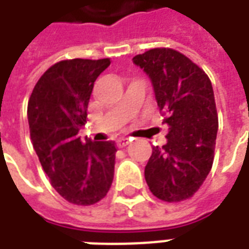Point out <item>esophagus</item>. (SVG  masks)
Wrapping results in <instances>:
<instances>
[{
	"label": "esophagus",
	"instance_id": "1",
	"mask_svg": "<svg viewBox=\"0 0 249 249\" xmlns=\"http://www.w3.org/2000/svg\"><path fill=\"white\" fill-rule=\"evenodd\" d=\"M129 139H119V140H117V146H119V148H124V146H126L129 144Z\"/></svg>",
	"mask_w": 249,
	"mask_h": 249
}]
</instances>
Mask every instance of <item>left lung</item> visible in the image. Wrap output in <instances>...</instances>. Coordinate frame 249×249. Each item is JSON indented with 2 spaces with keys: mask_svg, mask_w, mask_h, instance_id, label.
I'll return each mask as SVG.
<instances>
[{
  "mask_svg": "<svg viewBox=\"0 0 249 249\" xmlns=\"http://www.w3.org/2000/svg\"><path fill=\"white\" fill-rule=\"evenodd\" d=\"M149 77L169 126L167 144L153 146L145 165L151 192L168 203L192 197L213 164L219 120L208 76L180 52L156 48L133 57Z\"/></svg>",
  "mask_w": 249,
  "mask_h": 249,
  "instance_id": "obj_1",
  "label": "left lung"
}]
</instances>
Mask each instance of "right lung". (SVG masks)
<instances>
[{"label":"right lung","instance_id":"obj_1","mask_svg":"<svg viewBox=\"0 0 249 249\" xmlns=\"http://www.w3.org/2000/svg\"><path fill=\"white\" fill-rule=\"evenodd\" d=\"M109 58L60 61L41 76L28 103L30 139L52 187L77 205H92L112 185L116 145L80 140L94 81Z\"/></svg>","mask_w":249,"mask_h":249}]
</instances>
